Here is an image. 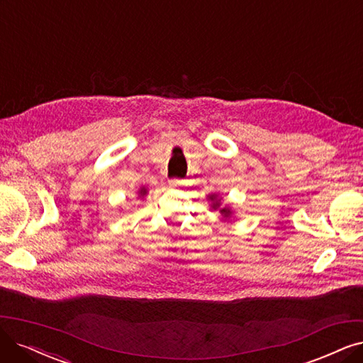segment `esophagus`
<instances>
[{"label":"esophagus","instance_id":"esophagus-1","mask_svg":"<svg viewBox=\"0 0 363 363\" xmlns=\"http://www.w3.org/2000/svg\"><path fill=\"white\" fill-rule=\"evenodd\" d=\"M169 185L172 186V189H178V186L182 185V181L181 179H170Z\"/></svg>","mask_w":363,"mask_h":363}]
</instances>
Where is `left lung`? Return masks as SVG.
Wrapping results in <instances>:
<instances>
[{
	"label": "left lung",
	"instance_id": "obj_1",
	"mask_svg": "<svg viewBox=\"0 0 363 363\" xmlns=\"http://www.w3.org/2000/svg\"><path fill=\"white\" fill-rule=\"evenodd\" d=\"M208 200H211V208L212 209H220L221 216L224 218H230L232 217V209L229 206L221 208V197L218 194H209Z\"/></svg>",
	"mask_w": 363,
	"mask_h": 363
}]
</instances>
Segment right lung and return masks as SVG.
Segmentation results:
<instances>
[{"mask_svg": "<svg viewBox=\"0 0 363 363\" xmlns=\"http://www.w3.org/2000/svg\"><path fill=\"white\" fill-rule=\"evenodd\" d=\"M146 193H147V190L145 189V186H142V189L139 190V193H138V194H139V197H145V196H146Z\"/></svg>", "mask_w": 363, "mask_h": 363, "instance_id": "add662e5", "label": "right lung"}]
</instances>
